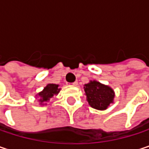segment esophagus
<instances>
[{"instance_id": "obj_1", "label": "esophagus", "mask_w": 149, "mask_h": 149, "mask_svg": "<svg viewBox=\"0 0 149 149\" xmlns=\"http://www.w3.org/2000/svg\"><path fill=\"white\" fill-rule=\"evenodd\" d=\"M72 85H74V86H77V82H74V83H72Z\"/></svg>"}]
</instances>
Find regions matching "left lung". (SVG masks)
<instances>
[{"instance_id":"8db88e82","label":"left lung","mask_w":149,"mask_h":149,"mask_svg":"<svg viewBox=\"0 0 149 149\" xmlns=\"http://www.w3.org/2000/svg\"><path fill=\"white\" fill-rule=\"evenodd\" d=\"M84 88L86 99L92 108L98 110H104L113 103L115 92L109 86L93 80L84 84Z\"/></svg>"}]
</instances>
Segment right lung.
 Instances as JSON below:
<instances>
[{"mask_svg": "<svg viewBox=\"0 0 149 149\" xmlns=\"http://www.w3.org/2000/svg\"><path fill=\"white\" fill-rule=\"evenodd\" d=\"M59 91H60V89L58 88V84H48L44 88V90L38 94V96L40 97L39 101L40 102V104L49 101L50 98H52L54 95H58Z\"/></svg>", "mask_w": 149, "mask_h": 149, "instance_id": "add662e5", "label": "right lung"}]
</instances>
